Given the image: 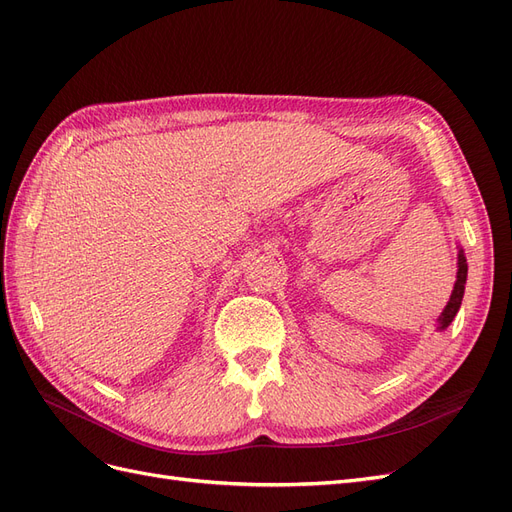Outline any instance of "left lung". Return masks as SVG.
I'll use <instances>...</instances> for the list:
<instances>
[{
	"instance_id": "1",
	"label": "left lung",
	"mask_w": 512,
	"mask_h": 512,
	"mask_svg": "<svg viewBox=\"0 0 512 512\" xmlns=\"http://www.w3.org/2000/svg\"><path fill=\"white\" fill-rule=\"evenodd\" d=\"M466 280H468V262L463 252H459V271H457V282H455V290L451 294V301L444 307V312L440 316V329H446L448 324L453 322L455 314L459 312L461 307V299H463V290H466Z\"/></svg>"
}]
</instances>
